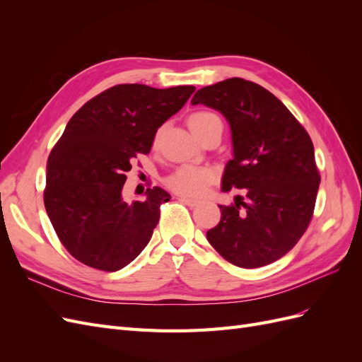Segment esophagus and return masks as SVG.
<instances>
[{
  "label": "esophagus",
  "mask_w": 362,
  "mask_h": 362,
  "mask_svg": "<svg viewBox=\"0 0 362 362\" xmlns=\"http://www.w3.org/2000/svg\"><path fill=\"white\" fill-rule=\"evenodd\" d=\"M180 201H181V202H184L185 205H189V206H196V205H199V201H198V199L187 198V196H180Z\"/></svg>",
  "instance_id": "1"
}]
</instances>
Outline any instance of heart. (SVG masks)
Returning a JSON list of instances; mask_svg holds the SVG:
<instances>
[{
	"instance_id": "heart-1",
	"label": "heart",
	"mask_w": 362,
	"mask_h": 362,
	"mask_svg": "<svg viewBox=\"0 0 362 362\" xmlns=\"http://www.w3.org/2000/svg\"><path fill=\"white\" fill-rule=\"evenodd\" d=\"M218 119L214 113L210 112H194L189 116L187 124L196 136H201L205 128L210 127ZM216 170L205 166H181L173 170L166 178V184L170 190L182 196H190V198H198L202 196L208 185L216 180Z\"/></svg>"
}]
</instances>
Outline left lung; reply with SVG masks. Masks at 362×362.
<instances>
[{
  "instance_id": "obj_1",
  "label": "left lung",
  "mask_w": 362,
  "mask_h": 362,
  "mask_svg": "<svg viewBox=\"0 0 362 362\" xmlns=\"http://www.w3.org/2000/svg\"><path fill=\"white\" fill-rule=\"evenodd\" d=\"M192 104L228 120L233 160L222 190H245L233 205H218L221 222L206 231L208 242L234 266H267L291 250L310 225L320 184L313 141L275 95L243 78L202 87Z\"/></svg>"
}]
</instances>
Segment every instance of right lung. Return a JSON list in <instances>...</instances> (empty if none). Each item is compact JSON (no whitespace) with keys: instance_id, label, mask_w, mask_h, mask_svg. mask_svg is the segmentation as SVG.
<instances>
[{"instance_id":"obj_1","label":"right lung","mask_w":362,"mask_h":362,"mask_svg":"<svg viewBox=\"0 0 362 362\" xmlns=\"http://www.w3.org/2000/svg\"><path fill=\"white\" fill-rule=\"evenodd\" d=\"M193 92V86L117 84L71 117L48 157L43 202L60 242L83 264L116 272L149 243L170 194L154 187L127 202L125 172L149 154L157 129Z\"/></svg>"}]
</instances>
